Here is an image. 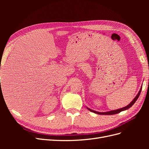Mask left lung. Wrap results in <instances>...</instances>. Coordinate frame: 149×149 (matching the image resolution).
<instances>
[{
  "label": "left lung",
  "instance_id": "8db88e82",
  "mask_svg": "<svg viewBox=\"0 0 149 149\" xmlns=\"http://www.w3.org/2000/svg\"><path fill=\"white\" fill-rule=\"evenodd\" d=\"M141 90H142V88H141V89H140V91L139 92V93L137 94V95L135 97V98L133 100V101L130 102L129 105H127V106H125L124 107H123V108H120V109H116V110H114V111H108V112H97V111H93V110H91L89 109V108H88V109L90 111H91L93 112H94V113H96L97 114H101V115H113V114H118V113H119V112H120L121 111H125L126 109H129V108H130V107H132V106L136 102V101L137 100L138 97H139L140 96V94H141Z\"/></svg>",
  "mask_w": 149,
  "mask_h": 149
}]
</instances>
